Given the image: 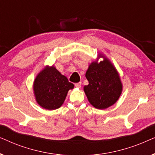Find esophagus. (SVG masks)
Segmentation results:
<instances>
[{"mask_svg":"<svg viewBox=\"0 0 155 155\" xmlns=\"http://www.w3.org/2000/svg\"><path fill=\"white\" fill-rule=\"evenodd\" d=\"M81 85H82L81 82H77V83L75 84V86L76 87H78V88L81 87Z\"/></svg>","mask_w":155,"mask_h":155,"instance_id":"1","label":"esophagus"}]
</instances>
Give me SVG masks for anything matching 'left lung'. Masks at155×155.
<instances>
[{"label":"left lung","instance_id":"left-lung-1","mask_svg":"<svg viewBox=\"0 0 155 155\" xmlns=\"http://www.w3.org/2000/svg\"><path fill=\"white\" fill-rule=\"evenodd\" d=\"M100 63L94 61L89 65L85 77L88 85L84 87V91L88 101L98 109H105L114 104L122 92L123 86L115 67L109 59L103 55Z\"/></svg>","mask_w":155,"mask_h":155}]
</instances>
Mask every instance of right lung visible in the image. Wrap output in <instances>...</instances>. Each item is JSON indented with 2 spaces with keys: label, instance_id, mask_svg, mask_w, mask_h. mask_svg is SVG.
<instances>
[{
  "label": "right lung",
  "instance_id": "1",
  "mask_svg": "<svg viewBox=\"0 0 155 155\" xmlns=\"http://www.w3.org/2000/svg\"><path fill=\"white\" fill-rule=\"evenodd\" d=\"M74 84L54 65L46 66L38 74L34 82L33 90L36 101L44 109H58L64 102L69 90Z\"/></svg>",
  "mask_w": 155,
  "mask_h": 155
}]
</instances>
